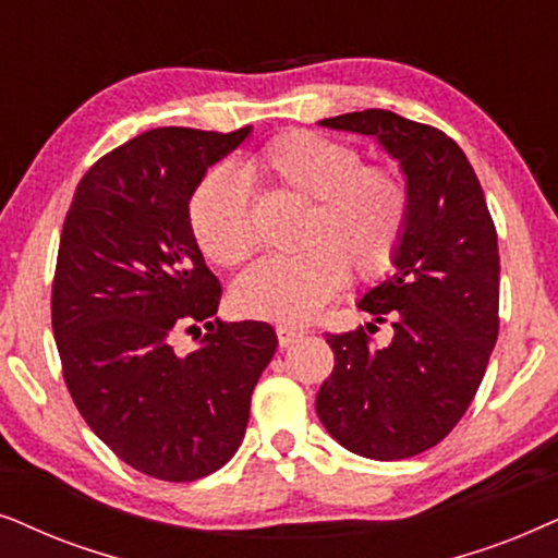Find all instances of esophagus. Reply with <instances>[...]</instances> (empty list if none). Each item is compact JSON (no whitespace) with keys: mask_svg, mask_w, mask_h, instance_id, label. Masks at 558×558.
I'll use <instances>...</instances> for the list:
<instances>
[{"mask_svg":"<svg viewBox=\"0 0 558 558\" xmlns=\"http://www.w3.org/2000/svg\"><path fill=\"white\" fill-rule=\"evenodd\" d=\"M275 331H278L280 347H291V344H295V341H299V339L303 337V329H299V326H286V324H280Z\"/></svg>","mask_w":558,"mask_h":558,"instance_id":"obj_1","label":"esophagus"}]
</instances>
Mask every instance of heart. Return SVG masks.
Wrapping results in <instances>:
<instances>
[{"instance_id": "heart-1", "label": "heart", "mask_w": 558, "mask_h": 558, "mask_svg": "<svg viewBox=\"0 0 558 558\" xmlns=\"http://www.w3.org/2000/svg\"><path fill=\"white\" fill-rule=\"evenodd\" d=\"M242 173L306 202L295 227V255L267 257L234 283L244 316L278 324L308 322L344 286L375 280L396 263L411 221V189L390 166H365L341 140L306 130L272 137L244 160ZM189 225L217 265L255 255L257 229L247 191L229 170H211L191 193Z\"/></svg>"}]
</instances>
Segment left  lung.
Returning a JSON list of instances; mask_svg holds the SVG:
<instances>
[{"mask_svg":"<svg viewBox=\"0 0 558 558\" xmlns=\"http://www.w3.org/2000/svg\"><path fill=\"white\" fill-rule=\"evenodd\" d=\"M377 137L400 160L411 221L396 272L360 308L392 324L375 347L367 331L326 333L333 373L316 396L326 430L354 454L392 462L436 447L462 421L500 329V252L474 170L454 140L388 109L322 119Z\"/></svg>","mask_w":558,"mask_h":558,"instance_id":"1","label":"left lung"}]
</instances>
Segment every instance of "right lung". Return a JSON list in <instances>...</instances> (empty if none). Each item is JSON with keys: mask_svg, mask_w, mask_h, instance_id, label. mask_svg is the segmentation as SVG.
<instances>
[{"mask_svg": "<svg viewBox=\"0 0 558 558\" xmlns=\"http://www.w3.org/2000/svg\"><path fill=\"white\" fill-rule=\"evenodd\" d=\"M247 135L143 132L86 170L63 221L50 318L65 388L88 428L155 480H202L234 457L278 347L270 324L219 322L221 286L189 225L206 168ZM181 330L203 337L189 355L172 349Z\"/></svg>", "mask_w": 558, "mask_h": 558, "instance_id": "1", "label": "right lung"}]
</instances>
